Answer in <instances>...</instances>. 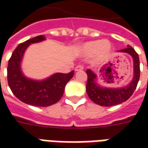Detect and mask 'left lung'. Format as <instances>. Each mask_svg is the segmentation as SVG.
Listing matches in <instances>:
<instances>
[{
    "label": "left lung",
    "mask_w": 148,
    "mask_h": 148,
    "mask_svg": "<svg viewBox=\"0 0 148 148\" xmlns=\"http://www.w3.org/2000/svg\"><path fill=\"white\" fill-rule=\"evenodd\" d=\"M46 40L44 36L28 39L16 47L8 60L7 78L12 92L25 104L34 106H51L61 99L66 84L73 75L71 73H54L44 79L36 80L25 76L21 69L25 51L32 43Z\"/></svg>",
    "instance_id": "obj_1"
}]
</instances>
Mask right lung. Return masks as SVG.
Here are the masks:
<instances>
[{"instance_id": "obj_1", "label": "right lung", "mask_w": 148, "mask_h": 148, "mask_svg": "<svg viewBox=\"0 0 148 148\" xmlns=\"http://www.w3.org/2000/svg\"><path fill=\"white\" fill-rule=\"evenodd\" d=\"M121 52L127 53L132 57L133 59V79L129 85L121 88H112V87L104 86L103 83L106 82L112 83L114 80L113 73L111 68L102 67L100 72H103L102 77H97L94 72L92 71H87L86 92L88 96L93 102L101 106H112L121 104L127 101L133 93L134 90L136 88L138 81L140 79V59L136 51L131 46L127 45V48L121 50ZM111 66V65H110ZM105 80V81H102Z\"/></svg>"}]
</instances>
